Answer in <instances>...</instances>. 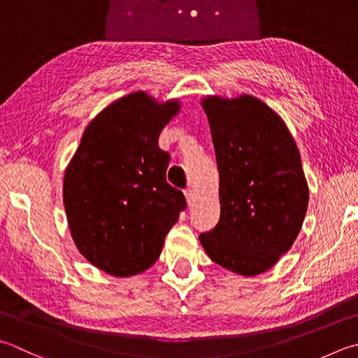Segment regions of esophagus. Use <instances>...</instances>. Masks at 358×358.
<instances>
[{
	"instance_id": "1",
	"label": "esophagus",
	"mask_w": 358,
	"mask_h": 358,
	"mask_svg": "<svg viewBox=\"0 0 358 358\" xmlns=\"http://www.w3.org/2000/svg\"><path fill=\"white\" fill-rule=\"evenodd\" d=\"M185 198H187L188 207H192L193 202H194V193H193V190H190V188H188V190H185Z\"/></svg>"
}]
</instances>
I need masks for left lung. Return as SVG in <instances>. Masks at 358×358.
Returning a JSON list of instances; mask_svg holds the SVG:
<instances>
[{
  "label": "left lung",
  "mask_w": 358,
  "mask_h": 358,
  "mask_svg": "<svg viewBox=\"0 0 358 358\" xmlns=\"http://www.w3.org/2000/svg\"><path fill=\"white\" fill-rule=\"evenodd\" d=\"M220 173V222L199 235L220 266L268 271L298 238L308 206L301 154L278 112L252 95L201 98Z\"/></svg>",
  "instance_id": "obj_1"
}]
</instances>
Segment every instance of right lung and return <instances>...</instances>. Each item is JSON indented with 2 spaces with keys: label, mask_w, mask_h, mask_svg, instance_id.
Returning a JSON list of instances; mask_svg holds the SVG:
<instances>
[{
  "label": "right lung",
  "mask_w": 358,
  "mask_h": 358,
  "mask_svg": "<svg viewBox=\"0 0 358 358\" xmlns=\"http://www.w3.org/2000/svg\"><path fill=\"white\" fill-rule=\"evenodd\" d=\"M180 106L143 90L113 101L87 124L66 166L71 238L101 271L129 278L151 268L187 206L184 193L166 184L170 156L159 148Z\"/></svg>",
  "instance_id": "add662e5"
}]
</instances>
